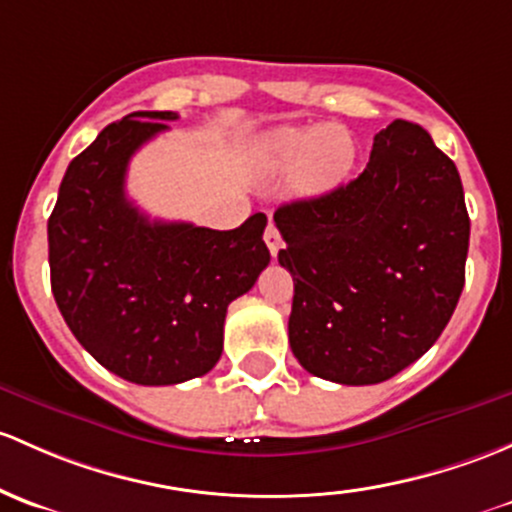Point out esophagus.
<instances>
[{"instance_id": "1", "label": "esophagus", "mask_w": 512, "mask_h": 512, "mask_svg": "<svg viewBox=\"0 0 512 512\" xmlns=\"http://www.w3.org/2000/svg\"><path fill=\"white\" fill-rule=\"evenodd\" d=\"M265 242H267V247H270V255L277 257L279 247H282V235H279L277 225H274L272 220H270V225H267V230H265Z\"/></svg>"}]
</instances>
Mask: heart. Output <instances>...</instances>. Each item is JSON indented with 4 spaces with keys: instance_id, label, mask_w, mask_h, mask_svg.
Here are the masks:
<instances>
[{
    "instance_id": "obj_1",
    "label": "heart",
    "mask_w": 512,
    "mask_h": 512,
    "mask_svg": "<svg viewBox=\"0 0 512 512\" xmlns=\"http://www.w3.org/2000/svg\"><path fill=\"white\" fill-rule=\"evenodd\" d=\"M265 157L272 169H291L299 196H316L333 188L351 169L355 149L348 132L338 127H284L265 139Z\"/></svg>"
}]
</instances>
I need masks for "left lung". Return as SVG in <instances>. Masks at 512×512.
I'll return each instance as SVG.
<instances>
[{
	"mask_svg": "<svg viewBox=\"0 0 512 512\" xmlns=\"http://www.w3.org/2000/svg\"><path fill=\"white\" fill-rule=\"evenodd\" d=\"M274 223L294 279L289 346L316 378L383 383L449 324L471 220L456 164L427 129L395 120L375 134L358 179L284 203Z\"/></svg>",
	"mask_w": 512,
	"mask_h": 512,
	"instance_id": "8db88e82",
	"label": "left lung"
}]
</instances>
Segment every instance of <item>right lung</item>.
Segmentation results:
<instances>
[{
	"instance_id": "obj_1",
	"label": "right lung",
	"mask_w": 512,
	"mask_h": 512,
	"mask_svg": "<svg viewBox=\"0 0 512 512\" xmlns=\"http://www.w3.org/2000/svg\"><path fill=\"white\" fill-rule=\"evenodd\" d=\"M176 112H132L68 164L48 218V265L73 336L110 373L137 385L206 375L223 353L228 304L270 265L255 213L235 230L166 223L127 198L132 154Z\"/></svg>"
}]
</instances>
